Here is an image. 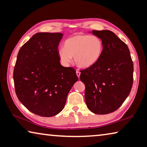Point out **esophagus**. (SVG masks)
Returning <instances> with one entry per match:
<instances>
[{
    "mask_svg": "<svg viewBox=\"0 0 147 147\" xmlns=\"http://www.w3.org/2000/svg\"><path fill=\"white\" fill-rule=\"evenodd\" d=\"M76 75H77V76L78 77H80V72L79 71H78V70H76Z\"/></svg>",
    "mask_w": 147,
    "mask_h": 147,
    "instance_id": "obj_1",
    "label": "esophagus"
}]
</instances>
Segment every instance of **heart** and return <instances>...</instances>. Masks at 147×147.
<instances>
[{"label": "heart", "mask_w": 147, "mask_h": 147, "mask_svg": "<svg viewBox=\"0 0 147 147\" xmlns=\"http://www.w3.org/2000/svg\"><path fill=\"white\" fill-rule=\"evenodd\" d=\"M104 45L100 38L95 36L78 34L68 38L64 43V48L58 51V56L62 63L67 65L74 56L75 63L81 68L94 65L100 59Z\"/></svg>", "instance_id": "obj_1"}]
</instances>
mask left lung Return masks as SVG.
Wrapping results in <instances>:
<instances>
[{
    "instance_id": "1",
    "label": "left lung",
    "mask_w": 147,
    "mask_h": 147,
    "mask_svg": "<svg viewBox=\"0 0 147 147\" xmlns=\"http://www.w3.org/2000/svg\"><path fill=\"white\" fill-rule=\"evenodd\" d=\"M92 32L102 41L103 53L97 63L80 71V78L86 86L88 109L102 115L117 110L130 94L134 65L128 46L113 32Z\"/></svg>"
}]
</instances>
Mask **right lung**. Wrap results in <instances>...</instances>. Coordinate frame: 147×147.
Masks as SVG:
<instances>
[{
    "instance_id": "1",
    "label": "right lung",
    "mask_w": 147,
    "mask_h": 147,
    "mask_svg": "<svg viewBox=\"0 0 147 147\" xmlns=\"http://www.w3.org/2000/svg\"><path fill=\"white\" fill-rule=\"evenodd\" d=\"M62 36L61 33H37L17 55L13 71L17 96L29 111L41 117L60 112L78 80L73 67L60 64L58 47Z\"/></svg>"
}]
</instances>
